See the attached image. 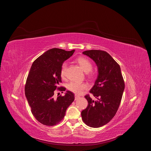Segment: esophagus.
<instances>
[{
    "mask_svg": "<svg viewBox=\"0 0 151 151\" xmlns=\"http://www.w3.org/2000/svg\"><path fill=\"white\" fill-rule=\"evenodd\" d=\"M79 98V96H77V95H75V100H78Z\"/></svg>",
    "mask_w": 151,
    "mask_h": 151,
    "instance_id": "1",
    "label": "esophagus"
}]
</instances>
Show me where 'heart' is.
Masks as SVG:
<instances>
[{
	"mask_svg": "<svg viewBox=\"0 0 151 151\" xmlns=\"http://www.w3.org/2000/svg\"><path fill=\"white\" fill-rule=\"evenodd\" d=\"M76 61L79 64L81 68L85 73H88L92 70L93 65L91 61L88 58L83 57H81L78 58ZM67 66H68L67 63H64L61 66L60 74H61V76L63 78H64L66 76ZM87 85L85 83H79V82H74V81L70 82L68 85V89L76 94H81V93H82L84 90L87 89Z\"/></svg>",
	"mask_w": 151,
	"mask_h": 151,
	"instance_id": "1",
	"label": "heart"
}]
</instances>
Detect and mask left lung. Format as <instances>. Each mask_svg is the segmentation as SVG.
I'll return each instance as SVG.
<instances>
[{"label":"left lung","instance_id":"1","mask_svg":"<svg viewBox=\"0 0 151 151\" xmlns=\"http://www.w3.org/2000/svg\"><path fill=\"white\" fill-rule=\"evenodd\" d=\"M96 64L98 75L90 93L96 98L85 96L88 106L81 112L82 119L88 126L98 128L108 123L115 115L119 106L125 83L119 64L111 55L101 50L82 52Z\"/></svg>","mask_w":151,"mask_h":151}]
</instances>
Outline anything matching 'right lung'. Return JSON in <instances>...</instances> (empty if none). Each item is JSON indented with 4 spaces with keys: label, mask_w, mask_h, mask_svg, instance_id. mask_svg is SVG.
<instances>
[{
    "label": "right lung",
    "mask_w": 151,
    "mask_h": 151,
    "mask_svg": "<svg viewBox=\"0 0 151 151\" xmlns=\"http://www.w3.org/2000/svg\"><path fill=\"white\" fill-rule=\"evenodd\" d=\"M75 51L50 49L35 60L31 66L25 85V95L32 114L42 124L52 126L60 122L75 100L74 94L70 91L56 99L53 97L61 82L63 64ZM58 90L65 91L66 88L61 87Z\"/></svg>",
    "instance_id": "add662e5"
}]
</instances>
